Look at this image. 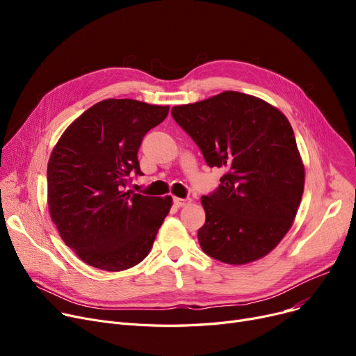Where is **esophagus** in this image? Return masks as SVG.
<instances>
[{"mask_svg": "<svg viewBox=\"0 0 356 356\" xmlns=\"http://www.w3.org/2000/svg\"><path fill=\"white\" fill-rule=\"evenodd\" d=\"M192 203V199L186 197V199H181V197H175V204L177 208H181V207H188V204Z\"/></svg>", "mask_w": 356, "mask_h": 356, "instance_id": "obj_1", "label": "esophagus"}]
</instances>
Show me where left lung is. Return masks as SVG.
<instances>
[{"label": "left lung", "mask_w": 356, "mask_h": 356, "mask_svg": "<svg viewBox=\"0 0 356 356\" xmlns=\"http://www.w3.org/2000/svg\"><path fill=\"white\" fill-rule=\"evenodd\" d=\"M211 167H225L216 192L202 196L204 254L242 266L271 252L293 225L305 191V164L293 128L278 108L225 90L172 108Z\"/></svg>", "instance_id": "obj_1"}]
</instances>
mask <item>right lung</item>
I'll return each instance as SVG.
<instances>
[{"label":"right lung","instance_id":"add662e5","mask_svg":"<svg viewBox=\"0 0 356 356\" xmlns=\"http://www.w3.org/2000/svg\"><path fill=\"white\" fill-rule=\"evenodd\" d=\"M168 106L136 99H104L74 120L56 143L47 164V204L65 244L83 263L124 271L152 251L172 196L127 191L143 175V137L164 121Z\"/></svg>","mask_w":356,"mask_h":356}]
</instances>
